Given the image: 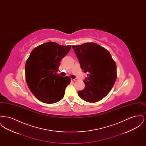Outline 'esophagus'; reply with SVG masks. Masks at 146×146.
<instances>
[{
    "instance_id": "1",
    "label": "esophagus",
    "mask_w": 146,
    "mask_h": 146,
    "mask_svg": "<svg viewBox=\"0 0 146 146\" xmlns=\"http://www.w3.org/2000/svg\"><path fill=\"white\" fill-rule=\"evenodd\" d=\"M77 80V79H71L72 82H76Z\"/></svg>"
}]
</instances>
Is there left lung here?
Listing matches in <instances>:
<instances>
[{
	"instance_id": "8db88e82",
	"label": "left lung",
	"mask_w": 146,
	"mask_h": 146,
	"mask_svg": "<svg viewBox=\"0 0 146 146\" xmlns=\"http://www.w3.org/2000/svg\"><path fill=\"white\" fill-rule=\"evenodd\" d=\"M84 72L88 78L85 88L78 92L84 101L95 103L102 100L111 91L117 79V66L110 52L95 42L72 45Z\"/></svg>"
}]
</instances>
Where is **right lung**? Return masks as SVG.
<instances>
[{"label":"right lung","mask_w":146,"mask_h":146,"mask_svg":"<svg viewBox=\"0 0 146 146\" xmlns=\"http://www.w3.org/2000/svg\"><path fill=\"white\" fill-rule=\"evenodd\" d=\"M70 48L71 45L47 42L35 48L27 60L26 83L32 93L42 102L54 104L64 97L70 78L57 76L56 72L58 70L60 61Z\"/></svg>","instance_id":"1"}]
</instances>
